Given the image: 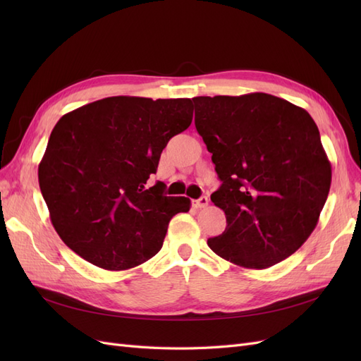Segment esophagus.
Wrapping results in <instances>:
<instances>
[{
  "instance_id": "esophagus-1",
  "label": "esophagus",
  "mask_w": 361,
  "mask_h": 361,
  "mask_svg": "<svg viewBox=\"0 0 361 361\" xmlns=\"http://www.w3.org/2000/svg\"><path fill=\"white\" fill-rule=\"evenodd\" d=\"M207 203H209V199L206 197V195H202L200 199H197V200H192V204H194V207H206L207 206Z\"/></svg>"
}]
</instances>
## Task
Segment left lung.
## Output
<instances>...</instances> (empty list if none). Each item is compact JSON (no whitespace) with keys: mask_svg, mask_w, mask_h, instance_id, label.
Listing matches in <instances>:
<instances>
[{"mask_svg":"<svg viewBox=\"0 0 361 361\" xmlns=\"http://www.w3.org/2000/svg\"><path fill=\"white\" fill-rule=\"evenodd\" d=\"M192 102L221 180L211 200L227 223L207 245L250 269L285 260L307 241L329 197L331 164L318 126L302 108L268 93Z\"/></svg>","mask_w":361,"mask_h":361,"instance_id":"1","label":"left lung"}]
</instances>
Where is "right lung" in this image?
<instances>
[{
    "instance_id": "1",
    "label": "right lung",
    "mask_w": 361,
    "mask_h": 361,
    "mask_svg": "<svg viewBox=\"0 0 361 361\" xmlns=\"http://www.w3.org/2000/svg\"><path fill=\"white\" fill-rule=\"evenodd\" d=\"M192 122L191 99L113 96L64 114L39 164V185L56 232L90 264L122 271L162 247L188 197L147 187L162 149Z\"/></svg>"
}]
</instances>
